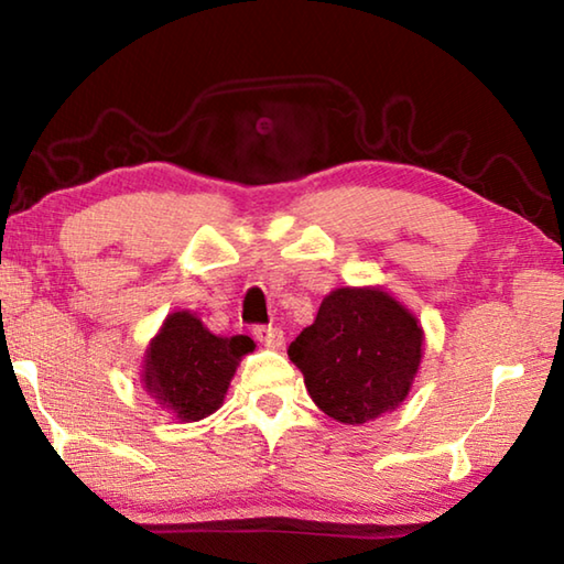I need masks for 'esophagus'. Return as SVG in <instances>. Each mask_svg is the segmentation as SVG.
<instances>
[{
	"mask_svg": "<svg viewBox=\"0 0 564 564\" xmlns=\"http://www.w3.org/2000/svg\"><path fill=\"white\" fill-rule=\"evenodd\" d=\"M253 336H256V340H261L263 346H269V348H281L285 343L283 330L275 326H256Z\"/></svg>",
	"mask_w": 564,
	"mask_h": 564,
	"instance_id": "1",
	"label": "esophagus"
}]
</instances>
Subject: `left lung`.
<instances>
[{
    "label": "left lung",
    "instance_id": "obj_1",
    "mask_svg": "<svg viewBox=\"0 0 564 564\" xmlns=\"http://www.w3.org/2000/svg\"><path fill=\"white\" fill-rule=\"evenodd\" d=\"M420 356L417 321L378 289L333 291L313 326L289 346L313 403L348 425L368 423L403 403Z\"/></svg>",
    "mask_w": 564,
    "mask_h": 564
}]
</instances>
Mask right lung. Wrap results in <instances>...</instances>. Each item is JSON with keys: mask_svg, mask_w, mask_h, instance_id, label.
<instances>
[{"mask_svg": "<svg viewBox=\"0 0 564 564\" xmlns=\"http://www.w3.org/2000/svg\"><path fill=\"white\" fill-rule=\"evenodd\" d=\"M251 350L248 336H214L191 313H171L149 348L147 388L178 420H202L224 403L238 360Z\"/></svg>", "mask_w": 564, "mask_h": 564, "instance_id": "add662e5", "label": "right lung"}]
</instances>
